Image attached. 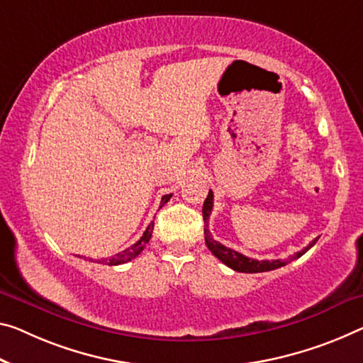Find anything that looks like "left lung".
<instances>
[{"label":"left lung","mask_w":363,"mask_h":363,"mask_svg":"<svg viewBox=\"0 0 363 363\" xmlns=\"http://www.w3.org/2000/svg\"><path fill=\"white\" fill-rule=\"evenodd\" d=\"M213 201H214V194H213V191H209L208 198H206L204 204H203L206 245H208V248L211 250V252H213L216 258H219L222 263L227 264L228 267H232L233 271H238V272H266V271L277 269V267L286 266V264L291 263V261L300 258V256L305 255L318 242V238H315L313 242L308 245V247H305L302 250V252L289 256V258H286V259H263V261H258V259L248 258V256L238 253V252H235V250L224 247V245L217 242V240H214L213 235H211V232L208 228V220H209L211 211H213Z\"/></svg>","instance_id":"left-lung-1"}]
</instances>
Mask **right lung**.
<instances>
[{
	"mask_svg": "<svg viewBox=\"0 0 363 363\" xmlns=\"http://www.w3.org/2000/svg\"><path fill=\"white\" fill-rule=\"evenodd\" d=\"M170 198H172V194H165V196H162V201H160V208H162L165 203H169ZM152 230H154V222H150L146 228V232L143 233V237L139 238L135 245H131L130 248H126V250H123V252L111 256V258H102L100 261H97V263L108 264V266H118V264L128 263V261H131L133 258H136V256L143 252L144 247H146V243H149L150 237H152Z\"/></svg>",
	"mask_w": 363,
	"mask_h": 363,
	"instance_id": "add662e5",
	"label": "right lung"
}]
</instances>
